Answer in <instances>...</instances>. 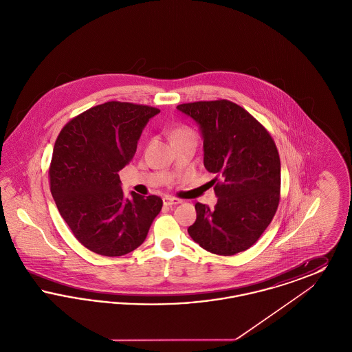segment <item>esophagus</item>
Listing matches in <instances>:
<instances>
[{
    "mask_svg": "<svg viewBox=\"0 0 352 352\" xmlns=\"http://www.w3.org/2000/svg\"><path fill=\"white\" fill-rule=\"evenodd\" d=\"M182 203L181 199H177V198H171V197H165L164 198V204L165 206H175V204H179Z\"/></svg>",
    "mask_w": 352,
    "mask_h": 352,
    "instance_id": "34e87169",
    "label": "esophagus"
}]
</instances>
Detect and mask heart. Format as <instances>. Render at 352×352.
Here are the masks:
<instances>
[{"instance_id":"heart-1","label":"heart","mask_w":352,"mask_h":352,"mask_svg":"<svg viewBox=\"0 0 352 352\" xmlns=\"http://www.w3.org/2000/svg\"><path fill=\"white\" fill-rule=\"evenodd\" d=\"M187 133H191L188 129H186V128H179V129H177L175 132H174V137L175 135H181V134H187Z\"/></svg>"}]
</instances>
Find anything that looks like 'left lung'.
Listing matches in <instances>:
<instances>
[{"label": "left lung", "instance_id": "obj_1", "mask_svg": "<svg viewBox=\"0 0 352 352\" xmlns=\"http://www.w3.org/2000/svg\"><path fill=\"white\" fill-rule=\"evenodd\" d=\"M201 128L204 168L218 203H197L188 234L203 250L232 256L258 240L280 203L281 164L268 131L230 100L195 101L177 107Z\"/></svg>", "mask_w": 352, "mask_h": 352}]
</instances>
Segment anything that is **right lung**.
<instances>
[{"mask_svg": "<svg viewBox=\"0 0 352 352\" xmlns=\"http://www.w3.org/2000/svg\"><path fill=\"white\" fill-rule=\"evenodd\" d=\"M160 109L108 101L69 120L58 135L49 177L59 214L80 244L116 257L138 248L162 208L157 195L124 198L118 171L133 158Z\"/></svg>", "mask_w": 352, "mask_h": 352, "instance_id": "obj_1", "label": "right lung"}]
</instances>
